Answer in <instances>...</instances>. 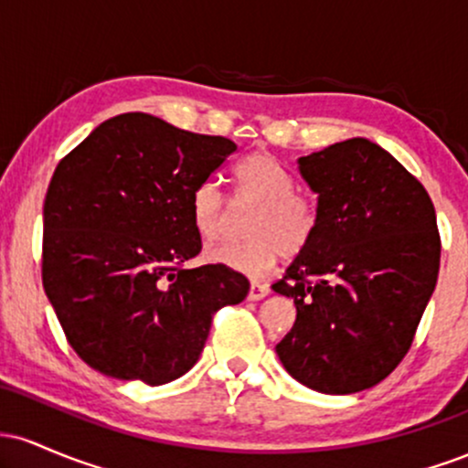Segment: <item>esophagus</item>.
<instances>
[{"label":"esophagus","instance_id":"esophagus-1","mask_svg":"<svg viewBox=\"0 0 468 468\" xmlns=\"http://www.w3.org/2000/svg\"><path fill=\"white\" fill-rule=\"evenodd\" d=\"M268 286H261V283H250V290H249V302H261V299L268 297Z\"/></svg>","mask_w":468,"mask_h":468}]
</instances>
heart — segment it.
<instances>
[{
    "instance_id": "heart-1",
    "label": "heart",
    "mask_w": 468,
    "mask_h": 468,
    "mask_svg": "<svg viewBox=\"0 0 468 468\" xmlns=\"http://www.w3.org/2000/svg\"><path fill=\"white\" fill-rule=\"evenodd\" d=\"M235 204L255 207L246 222L249 239L207 250L208 264L260 277L282 255L294 257L310 246L316 230V213L305 197L294 193L290 171L275 155L255 152L233 169ZM191 224L204 244L227 233L230 207L213 182H202L191 193Z\"/></svg>"
}]
</instances>
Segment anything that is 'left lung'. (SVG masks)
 <instances>
[{"label":"left lung","mask_w":468,"mask_h":468,"mask_svg":"<svg viewBox=\"0 0 468 468\" xmlns=\"http://www.w3.org/2000/svg\"><path fill=\"white\" fill-rule=\"evenodd\" d=\"M316 196V230L272 290L297 319L277 343L286 372L321 394H354L410 350L440 268L436 211L424 186L367 138L297 160Z\"/></svg>","instance_id":"1"}]
</instances>
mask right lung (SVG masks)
<instances>
[{
	"instance_id": "add662e5",
	"label": "right lung",
	"mask_w": 468,
	"mask_h": 468,
	"mask_svg": "<svg viewBox=\"0 0 468 468\" xmlns=\"http://www.w3.org/2000/svg\"><path fill=\"white\" fill-rule=\"evenodd\" d=\"M238 144L130 112L58 163L44 202V288L69 346L96 372L165 385L200 358L211 319L249 279L185 268L202 250L189 200Z\"/></svg>"
}]
</instances>
